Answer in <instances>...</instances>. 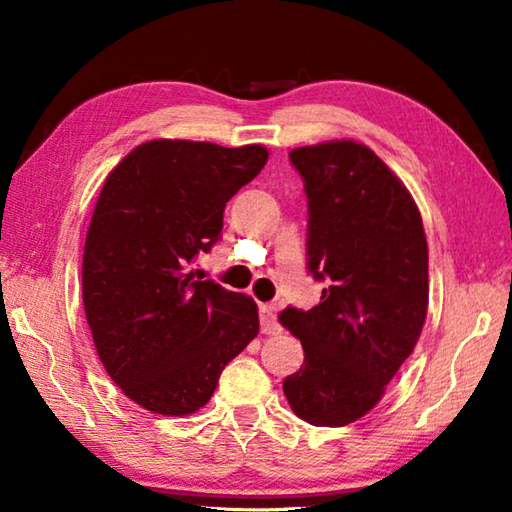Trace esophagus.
<instances>
[{
    "label": "esophagus",
    "instance_id": "esophagus-1",
    "mask_svg": "<svg viewBox=\"0 0 512 512\" xmlns=\"http://www.w3.org/2000/svg\"><path fill=\"white\" fill-rule=\"evenodd\" d=\"M259 323H262V332L268 336H275L282 332V325L277 323L275 307L273 305H262L259 307Z\"/></svg>",
    "mask_w": 512,
    "mask_h": 512
}]
</instances>
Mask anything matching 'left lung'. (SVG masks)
I'll use <instances>...</instances> for the list:
<instances>
[{"label": "left lung", "instance_id": "obj_1", "mask_svg": "<svg viewBox=\"0 0 512 512\" xmlns=\"http://www.w3.org/2000/svg\"><path fill=\"white\" fill-rule=\"evenodd\" d=\"M289 158L309 201L307 266L325 289L314 309L280 314L305 348L282 388L298 418L345 427L375 409L420 339L427 237L409 189L366 144L332 140Z\"/></svg>", "mask_w": 512, "mask_h": 512}]
</instances>
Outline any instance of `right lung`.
Masks as SVG:
<instances>
[{
	"label": "right lung",
	"instance_id": "obj_1",
	"mask_svg": "<svg viewBox=\"0 0 512 512\" xmlns=\"http://www.w3.org/2000/svg\"><path fill=\"white\" fill-rule=\"evenodd\" d=\"M266 160L262 144L151 140L103 180L83 250L85 318L110 379L146 411L196 413L259 332L253 298L187 266Z\"/></svg>",
	"mask_w": 512,
	"mask_h": 512
}]
</instances>
